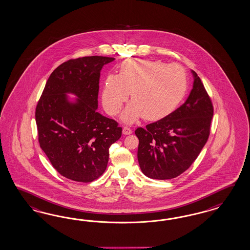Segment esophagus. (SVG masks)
Returning a JSON list of instances; mask_svg holds the SVG:
<instances>
[{
    "instance_id": "esophagus-1",
    "label": "esophagus",
    "mask_w": 250,
    "mask_h": 250,
    "mask_svg": "<svg viewBox=\"0 0 250 250\" xmlns=\"http://www.w3.org/2000/svg\"><path fill=\"white\" fill-rule=\"evenodd\" d=\"M123 134L124 135H130V134H132V129L128 127V126H124L123 127Z\"/></svg>"
}]
</instances>
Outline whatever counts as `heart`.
<instances>
[{
  "instance_id": "1",
  "label": "heart",
  "mask_w": 250,
  "mask_h": 250,
  "mask_svg": "<svg viewBox=\"0 0 250 250\" xmlns=\"http://www.w3.org/2000/svg\"><path fill=\"white\" fill-rule=\"evenodd\" d=\"M187 90V76L178 64L160 61L127 60L119 74L106 78L103 104L111 115L119 113L124 103L133 101L122 114V120L133 123L140 116L156 121L172 113Z\"/></svg>"
}]
</instances>
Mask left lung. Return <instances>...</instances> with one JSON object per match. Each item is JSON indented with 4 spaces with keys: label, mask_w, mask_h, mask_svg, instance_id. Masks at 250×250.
<instances>
[{
    "label": "left lung",
    "mask_w": 250,
    "mask_h": 250,
    "mask_svg": "<svg viewBox=\"0 0 250 250\" xmlns=\"http://www.w3.org/2000/svg\"><path fill=\"white\" fill-rule=\"evenodd\" d=\"M186 102L146 128L138 127L137 159L142 172L156 180H169L189 168L210 135L212 101L196 72Z\"/></svg>",
    "instance_id": "obj_1"
}]
</instances>
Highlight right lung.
<instances>
[{
    "mask_svg": "<svg viewBox=\"0 0 250 250\" xmlns=\"http://www.w3.org/2000/svg\"><path fill=\"white\" fill-rule=\"evenodd\" d=\"M114 58L91 56L62 63L49 76L36 108L38 142L52 166L71 181L91 182L105 171L109 147L122 136L99 114L100 72ZM67 93L75 94V102Z\"/></svg>",
    "mask_w": 250,
    "mask_h": 250,
    "instance_id": "1",
    "label": "right lung"
}]
</instances>
